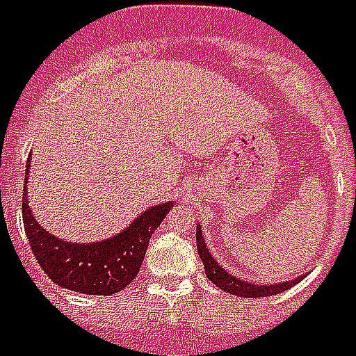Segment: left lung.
<instances>
[{
    "label": "left lung",
    "mask_w": 356,
    "mask_h": 356,
    "mask_svg": "<svg viewBox=\"0 0 356 356\" xmlns=\"http://www.w3.org/2000/svg\"><path fill=\"white\" fill-rule=\"evenodd\" d=\"M195 238H197V253L201 257L203 264H205L207 278L211 280L214 286H218L224 291H228V293L239 295V297H249V299H254V297H268V295H276L286 291V289L293 287L295 284H299L305 278V276H297L291 282L270 284V286L268 284L266 286H257V284H251V282H245V280H238L236 276H232L228 270H224L222 266L216 263V259H214L213 254L209 253L205 239H203V234H201V226H197Z\"/></svg>",
    "instance_id": "1"
}]
</instances>
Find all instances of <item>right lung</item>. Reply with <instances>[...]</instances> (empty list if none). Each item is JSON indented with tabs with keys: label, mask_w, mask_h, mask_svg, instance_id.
I'll list each match as a JSON object with an SVG mask.
<instances>
[{
	"label": "right lung",
	"mask_w": 356,
	"mask_h": 356,
	"mask_svg": "<svg viewBox=\"0 0 356 356\" xmlns=\"http://www.w3.org/2000/svg\"><path fill=\"white\" fill-rule=\"evenodd\" d=\"M24 180H29V166ZM172 207V201L151 207L109 239L70 243L55 238L38 224L29 207L26 184L22 190L24 232L38 264L57 286L86 295L118 293L138 276L151 236Z\"/></svg>",
	"instance_id": "add662e5"
}]
</instances>
